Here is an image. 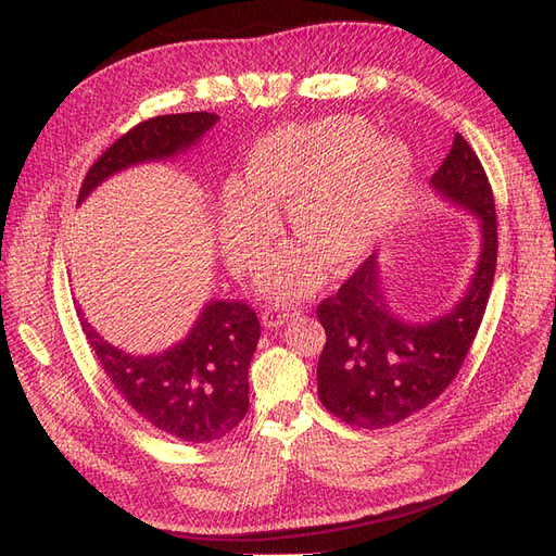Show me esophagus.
<instances>
[{
    "mask_svg": "<svg viewBox=\"0 0 556 556\" xmlns=\"http://www.w3.org/2000/svg\"><path fill=\"white\" fill-rule=\"evenodd\" d=\"M296 315H299L296 308L271 306V308L262 313V325H264L266 329H278V327H282L285 323H288V319H292V317H296Z\"/></svg>",
    "mask_w": 556,
    "mask_h": 556,
    "instance_id": "esophagus-1",
    "label": "esophagus"
}]
</instances>
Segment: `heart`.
I'll return each instance as SVG.
<instances>
[{
	"label": "heart",
	"instance_id": "1",
	"mask_svg": "<svg viewBox=\"0 0 556 556\" xmlns=\"http://www.w3.org/2000/svg\"><path fill=\"white\" fill-rule=\"evenodd\" d=\"M413 150L355 115L285 125L248 153L245 182H229L220 204V241L233 271L257 268L278 237L276 206L301 241L266 266L262 290L294 299L317 290L325 262L336 271L371 255L401 217L413 188Z\"/></svg>",
	"mask_w": 556,
	"mask_h": 556
}]
</instances>
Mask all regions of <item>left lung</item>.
<instances>
[{"label":"left lung","mask_w":556,"mask_h":556,"mask_svg":"<svg viewBox=\"0 0 556 556\" xmlns=\"http://www.w3.org/2000/svg\"><path fill=\"white\" fill-rule=\"evenodd\" d=\"M433 192L476 217L480 255L464 296L445 315L413 323L392 306L378 252L336 296L317 306L327 343L317 362V394L343 422L380 429L439 399L473 343L496 271V211L490 180L462 134L429 180Z\"/></svg>","instance_id":"obj_1"}]
</instances>
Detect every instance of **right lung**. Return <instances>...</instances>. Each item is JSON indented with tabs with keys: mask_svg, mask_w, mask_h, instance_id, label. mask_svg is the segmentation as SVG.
Here are the masks:
<instances>
[{
	"mask_svg": "<svg viewBox=\"0 0 556 556\" xmlns=\"http://www.w3.org/2000/svg\"><path fill=\"white\" fill-rule=\"evenodd\" d=\"M217 123L215 113L157 115L123 134L83 180L78 204L106 178L143 162L174 160L192 150ZM80 313L94 355L113 390L166 435L213 443L248 413V366L260 341V319L243 301L211 299L182 341L157 355H131L104 341Z\"/></svg>",
	"mask_w": 556,
	"mask_h": 556,
	"instance_id": "right-lung-1",
	"label": "right lung"
}]
</instances>
